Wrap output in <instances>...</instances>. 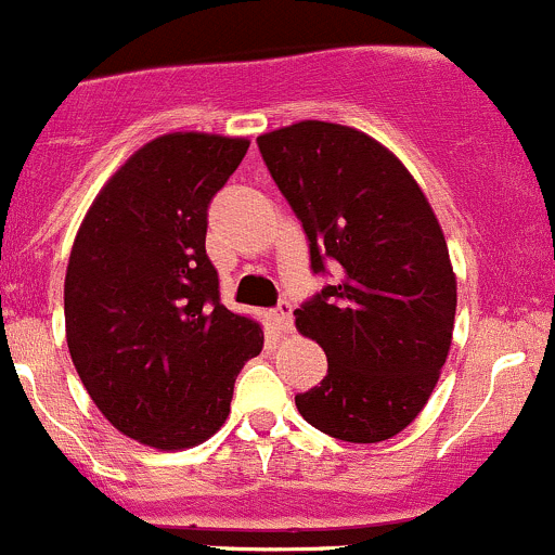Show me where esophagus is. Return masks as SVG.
I'll list each match as a JSON object with an SVG mask.
<instances>
[{"mask_svg":"<svg viewBox=\"0 0 555 555\" xmlns=\"http://www.w3.org/2000/svg\"><path fill=\"white\" fill-rule=\"evenodd\" d=\"M291 312H294V305L288 299H280L275 310H272V318H275V323L283 332H291V326H294V315Z\"/></svg>","mask_w":555,"mask_h":555,"instance_id":"esophagus-1","label":"esophagus"}]
</instances>
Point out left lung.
Segmentation results:
<instances>
[{
  "instance_id": "obj_1",
  "label": "left lung",
  "mask_w": 555,
  "mask_h": 555,
  "mask_svg": "<svg viewBox=\"0 0 555 555\" xmlns=\"http://www.w3.org/2000/svg\"><path fill=\"white\" fill-rule=\"evenodd\" d=\"M256 142L305 229L310 270H337L294 312L328 359L296 408L337 440H388L424 410L451 350L456 275L440 223L413 175L364 131L301 120Z\"/></svg>"
}]
</instances>
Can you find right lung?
Returning a JSON list of instances; mask_svg holds the SVG:
<instances>
[{
  "instance_id": "add662e5",
  "label": "right lung",
  "mask_w": 555,
  "mask_h": 555,
  "mask_svg": "<svg viewBox=\"0 0 555 555\" xmlns=\"http://www.w3.org/2000/svg\"><path fill=\"white\" fill-rule=\"evenodd\" d=\"M240 137L175 131L99 191L64 280L73 364L104 418L178 451L216 435L234 380L261 353V323L221 301L207 207L243 162Z\"/></svg>"
}]
</instances>
